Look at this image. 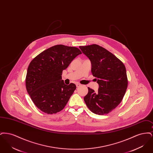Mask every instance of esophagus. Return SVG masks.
<instances>
[{"mask_svg":"<svg viewBox=\"0 0 153 153\" xmlns=\"http://www.w3.org/2000/svg\"><path fill=\"white\" fill-rule=\"evenodd\" d=\"M80 86H81V84H79V83H77V84H76V87H79Z\"/></svg>","mask_w":153,"mask_h":153,"instance_id":"1","label":"esophagus"}]
</instances>
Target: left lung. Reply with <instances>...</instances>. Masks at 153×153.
I'll list each match as a JSON object with an SVG mask.
<instances>
[{"instance_id": "left-lung-1", "label": "left lung", "mask_w": 153, "mask_h": 153, "mask_svg": "<svg viewBox=\"0 0 153 153\" xmlns=\"http://www.w3.org/2000/svg\"><path fill=\"white\" fill-rule=\"evenodd\" d=\"M79 48L91 60V72L99 85L97 92L88 88L84 102L95 114H107L120 103L125 95L128 85L126 67L115 55L98 45Z\"/></svg>"}]
</instances>
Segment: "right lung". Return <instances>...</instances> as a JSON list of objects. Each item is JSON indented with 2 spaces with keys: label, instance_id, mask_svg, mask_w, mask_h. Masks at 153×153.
I'll list each match as a JSON object with an SVG mask.
<instances>
[{
  "label": "right lung",
  "instance_id": "obj_1",
  "mask_svg": "<svg viewBox=\"0 0 153 153\" xmlns=\"http://www.w3.org/2000/svg\"><path fill=\"white\" fill-rule=\"evenodd\" d=\"M81 53L77 48L57 45L41 52L30 62L26 87L38 109L53 114L64 108L76 86L64 84L61 80L62 71Z\"/></svg>",
  "mask_w": 153,
  "mask_h": 153
}]
</instances>
